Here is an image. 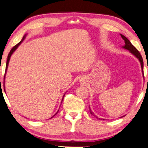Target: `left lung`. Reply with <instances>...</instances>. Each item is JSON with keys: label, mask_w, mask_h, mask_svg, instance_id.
Returning a JSON list of instances; mask_svg holds the SVG:
<instances>
[{"label": "left lung", "mask_w": 148, "mask_h": 148, "mask_svg": "<svg viewBox=\"0 0 148 148\" xmlns=\"http://www.w3.org/2000/svg\"><path fill=\"white\" fill-rule=\"evenodd\" d=\"M120 35H121V38H122L123 40H124V42H125V45L124 46H122V48H125V49L129 50V51L131 52L132 55H134L136 58H137L138 59H139L140 63H141L142 72H143V59H142L141 54H140V52L138 51L137 49H136V48L134 47L133 45H132L131 43H130V41H129L128 39H127L126 37L124 36V35H123L121 34H120ZM143 77H144V76H143ZM89 111H90V113L91 114V115H93V113L92 111H91L90 108H89ZM97 118H98V117H97Z\"/></svg>", "instance_id": "8db88e82"}]
</instances>
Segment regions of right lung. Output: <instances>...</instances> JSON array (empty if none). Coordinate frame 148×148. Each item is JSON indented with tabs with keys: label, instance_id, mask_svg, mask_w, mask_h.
<instances>
[{
	"label": "right lung",
	"instance_id": "1",
	"mask_svg": "<svg viewBox=\"0 0 148 148\" xmlns=\"http://www.w3.org/2000/svg\"><path fill=\"white\" fill-rule=\"evenodd\" d=\"M26 35H24V37H23V38H22V40L21 41H20V42L19 43H18V44H16V46H14L12 49L10 50V52H9V55H8V57H7V63H6V69H5V74H6L7 68H8V65H9V60H10L11 56H12V54L14 53V52L15 51V50H16L17 49V48H18V47L20 46V44H21V43H22V42H23V40H24V38H25V37H26ZM4 87H5V77H4ZM4 90H5V88H4ZM64 96H65V94H64ZM64 96H63V97H64ZM63 98H62V101H63ZM58 111H57V113H58ZM56 114H57V113H56ZM56 114H55V115H56Z\"/></svg>",
	"mask_w": 148,
	"mask_h": 148
}]
</instances>
